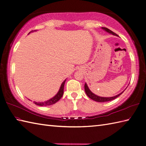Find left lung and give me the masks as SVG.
Segmentation results:
<instances>
[{"label": "left lung", "mask_w": 146, "mask_h": 146, "mask_svg": "<svg viewBox=\"0 0 146 146\" xmlns=\"http://www.w3.org/2000/svg\"><path fill=\"white\" fill-rule=\"evenodd\" d=\"M102 29H104V31H105L108 33L111 34V35H112L118 36V35H117V34L113 33V31H111V30H110L109 29L107 28V27H102ZM85 86V93H86V94L87 95L88 97L92 99V100H95V101H96V102H108V101H111V100H114V99H115V98H117L118 97H119V96H120L121 94H122L123 92H124V90H123L122 92H121L120 94H118V95H115V96H114V97H99V96L94 94V93H92V92H91L90 90L89 89L88 86L87 84H86V83H85V86Z\"/></svg>", "instance_id": "8db88e82"}]
</instances>
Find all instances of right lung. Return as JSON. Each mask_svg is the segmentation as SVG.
<instances>
[{
  "label": "right lung",
  "mask_w": 146,
  "mask_h": 146,
  "mask_svg": "<svg viewBox=\"0 0 146 146\" xmlns=\"http://www.w3.org/2000/svg\"><path fill=\"white\" fill-rule=\"evenodd\" d=\"M31 32H33V31H31ZM65 82H66V80H65L62 83L60 90H59V91L57 93V94L54 97H53L52 98L49 99V100L46 101V102H34V103H35L37 105H39V106H48V105H53L55 103H56V102L60 100V99H61V98L63 97V92H64V85Z\"/></svg>",
  "instance_id": "add662e5"
}]
</instances>
